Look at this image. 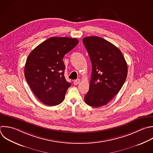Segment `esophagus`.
Returning a JSON list of instances; mask_svg holds the SVG:
<instances>
[{
    "mask_svg": "<svg viewBox=\"0 0 153 153\" xmlns=\"http://www.w3.org/2000/svg\"><path fill=\"white\" fill-rule=\"evenodd\" d=\"M80 82V79H76V80H74V85H77Z\"/></svg>",
    "mask_w": 153,
    "mask_h": 153,
    "instance_id": "1",
    "label": "esophagus"
}]
</instances>
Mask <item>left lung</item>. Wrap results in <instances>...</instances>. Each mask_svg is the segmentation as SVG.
Instances as JSON below:
<instances>
[{
    "label": "left lung",
    "mask_w": 153,
    "mask_h": 153,
    "mask_svg": "<svg viewBox=\"0 0 153 153\" xmlns=\"http://www.w3.org/2000/svg\"><path fill=\"white\" fill-rule=\"evenodd\" d=\"M92 66L89 90L84 97L88 105H106L118 94L127 75V65L121 51L98 36L82 39Z\"/></svg>",
    "instance_id": "obj_1"
}]
</instances>
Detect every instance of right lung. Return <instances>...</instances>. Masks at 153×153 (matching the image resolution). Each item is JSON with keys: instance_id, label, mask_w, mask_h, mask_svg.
<instances>
[{"instance_id": "obj_1", "label": "right lung", "mask_w": 153, "mask_h": 153, "mask_svg": "<svg viewBox=\"0 0 153 153\" xmlns=\"http://www.w3.org/2000/svg\"><path fill=\"white\" fill-rule=\"evenodd\" d=\"M79 41L76 38L51 37L37 46L29 55L25 76L37 98L47 106L61 103L71 85L65 77L63 57Z\"/></svg>"}]
</instances>
